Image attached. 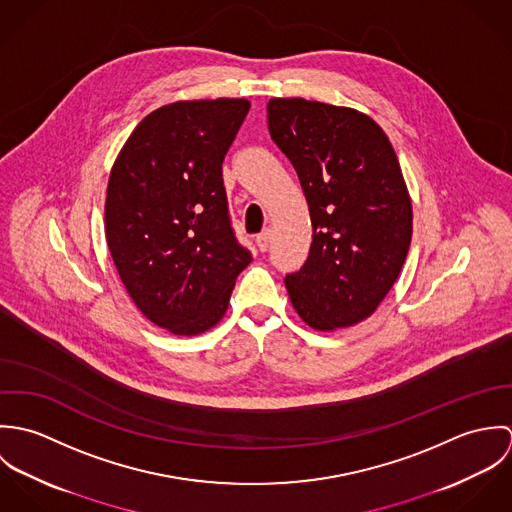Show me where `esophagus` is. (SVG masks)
<instances>
[{
  "label": "esophagus",
  "mask_w": 512,
  "mask_h": 512,
  "mask_svg": "<svg viewBox=\"0 0 512 512\" xmlns=\"http://www.w3.org/2000/svg\"><path fill=\"white\" fill-rule=\"evenodd\" d=\"M256 244H258V248H260L262 252L268 250V244H270V228H264V230L256 236Z\"/></svg>",
  "instance_id": "obj_1"
}]
</instances>
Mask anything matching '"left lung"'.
Listing matches in <instances>:
<instances>
[{"label": "left lung", "instance_id": "left-lung-1", "mask_svg": "<svg viewBox=\"0 0 512 512\" xmlns=\"http://www.w3.org/2000/svg\"><path fill=\"white\" fill-rule=\"evenodd\" d=\"M268 128L297 171L313 226L303 268L286 276L293 309L317 331L353 327L390 292L412 240L396 151L370 116L305 98H272Z\"/></svg>", "mask_w": 512, "mask_h": 512}]
</instances>
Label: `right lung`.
<instances>
[{
  "label": "right lung",
  "mask_w": 512,
  "mask_h": 512,
  "mask_svg": "<svg viewBox=\"0 0 512 512\" xmlns=\"http://www.w3.org/2000/svg\"><path fill=\"white\" fill-rule=\"evenodd\" d=\"M246 98L181 100L147 114L120 149L104 205L106 242L132 301L173 335H199L228 309L252 254L234 238L222 161Z\"/></svg>",
  "instance_id": "1"
}]
</instances>
